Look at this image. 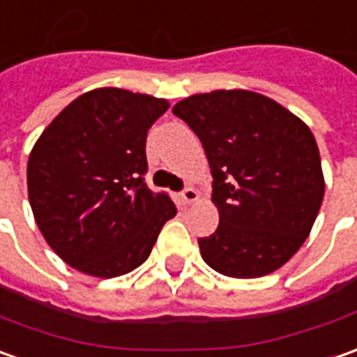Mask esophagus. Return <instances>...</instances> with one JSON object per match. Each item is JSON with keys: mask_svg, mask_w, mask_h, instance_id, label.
<instances>
[{"mask_svg": "<svg viewBox=\"0 0 357 357\" xmlns=\"http://www.w3.org/2000/svg\"><path fill=\"white\" fill-rule=\"evenodd\" d=\"M181 200H183V204H192L198 200V192H196L195 188H184L183 192H181Z\"/></svg>", "mask_w": 357, "mask_h": 357, "instance_id": "34e87169", "label": "esophagus"}]
</instances>
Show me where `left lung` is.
Returning <instances> with one entry per match:
<instances>
[{
	"label": "left lung",
	"instance_id": "8db88e82",
	"mask_svg": "<svg viewBox=\"0 0 357 357\" xmlns=\"http://www.w3.org/2000/svg\"><path fill=\"white\" fill-rule=\"evenodd\" d=\"M173 114L198 135L214 178L220 224L198 240L202 259L238 279L273 273L305 243L324 198L312 131L250 90L190 96Z\"/></svg>",
	"mask_w": 357,
	"mask_h": 357
}]
</instances>
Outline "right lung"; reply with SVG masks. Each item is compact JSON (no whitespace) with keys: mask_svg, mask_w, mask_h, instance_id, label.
Instances as JSON below:
<instances>
[{"mask_svg":"<svg viewBox=\"0 0 357 357\" xmlns=\"http://www.w3.org/2000/svg\"><path fill=\"white\" fill-rule=\"evenodd\" d=\"M169 102L121 88L78 96L29 155V202L62 261L92 277H119L149 257L176 214L145 184L147 131Z\"/></svg>","mask_w":357,"mask_h":357,"instance_id":"right-lung-1","label":"right lung"}]
</instances>
